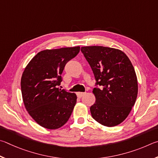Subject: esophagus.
I'll list each match as a JSON object with an SVG mask.
<instances>
[{
  "mask_svg": "<svg viewBox=\"0 0 158 158\" xmlns=\"http://www.w3.org/2000/svg\"><path fill=\"white\" fill-rule=\"evenodd\" d=\"M85 93H84V92H77V96L78 98H81L82 96L85 95Z\"/></svg>",
  "mask_w": 158,
  "mask_h": 158,
  "instance_id": "1",
  "label": "esophagus"
}]
</instances>
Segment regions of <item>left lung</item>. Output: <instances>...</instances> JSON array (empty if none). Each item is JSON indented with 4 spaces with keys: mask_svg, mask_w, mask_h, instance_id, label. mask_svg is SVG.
Listing matches in <instances>:
<instances>
[{
    "mask_svg": "<svg viewBox=\"0 0 158 158\" xmlns=\"http://www.w3.org/2000/svg\"><path fill=\"white\" fill-rule=\"evenodd\" d=\"M96 80V102L90 107L94 119L105 126H117L126 119L136 101L138 85L131 60L123 51L109 47H81Z\"/></svg>",
    "mask_w": 158,
    "mask_h": 158,
    "instance_id": "1",
    "label": "left lung"
}]
</instances>
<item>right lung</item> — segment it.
<instances>
[{"label": "right lung", "mask_w": 158, "mask_h": 158, "mask_svg": "<svg viewBox=\"0 0 158 158\" xmlns=\"http://www.w3.org/2000/svg\"><path fill=\"white\" fill-rule=\"evenodd\" d=\"M80 46L44 50L30 60L21 80L25 107L39 125L60 128L71 117L77 96L57 88L66 64L78 54Z\"/></svg>", "instance_id": "add662e5"}]
</instances>
